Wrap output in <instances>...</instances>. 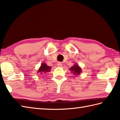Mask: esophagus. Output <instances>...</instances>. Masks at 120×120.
<instances>
[{
	"mask_svg": "<svg viewBox=\"0 0 120 120\" xmlns=\"http://www.w3.org/2000/svg\"><path fill=\"white\" fill-rule=\"evenodd\" d=\"M57 66L58 67H61L62 66V64L61 62H58V64H57Z\"/></svg>",
	"mask_w": 120,
	"mask_h": 120,
	"instance_id": "34e87169",
	"label": "esophagus"
}]
</instances>
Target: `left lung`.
I'll use <instances>...</instances> for the list:
<instances>
[{
  "label": "left lung",
  "instance_id": "obj_1",
  "mask_svg": "<svg viewBox=\"0 0 120 120\" xmlns=\"http://www.w3.org/2000/svg\"><path fill=\"white\" fill-rule=\"evenodd\" d=\"M69 70L71 71V72L73 73V74L74 75H79L80 73L81 72V68L79 67L78 64H74Z\"/></svg>",
  "mask_w": 120,
  "mask_h": 120
}]
</instances>
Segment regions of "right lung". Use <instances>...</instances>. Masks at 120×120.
<instances>
[{"instance_id": "right-lung-1", "label": "right lung", "mask_w": 120, "mask_h": 120, "mask_svg": "<svg viewBox=\"0 0 120 120\" xmlns=\"http://www.w3.org/2000/svg\"><path fill=\"white\" fill-rule=\"evenodd\" d=\"M51 70V67L46 64V63H42L39 70L38 71V73H39L40 76H44L47 73L49 72Z\"/></svg>"}]
</instances>
